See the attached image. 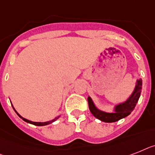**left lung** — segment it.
Listing matches in <instances>:
<instances>
[{
	"instance_id": "obj_1",
	"label": "left lung",
	"mask_w": 155,
	"mask_h": 155,
	"mask_svg": "<svg viewBox=\"0 0 155 155\" xmlns=\"http://www.w3.org/2000/svg\"><path fill=\"white\" fill-rule=\"evenodd\" d=\"M143 81L141 78L136 80L135 88L129 97L124 101L120 102L113 106L112 112H108L102 111L96 106L93 99L90 97H88V103H89V110L92 114L96 118L105 123H113L124 119L131 114V112L135 109L136 104L138 103L140 93L142 90Z\"/></svg>"
}]
</instances>
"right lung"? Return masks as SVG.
Masks as SVG:
<instances>
[{"label": "right lung", "mask_w": 155, "mask_h": 155, "mask_svg": "<svg viewBox=\"0 0 155 155\" xmlns=\"http://www.w3.org/2000/svg\"><path fill=\"white\" fill-rule=\"evenodd\" d=\"M11 104H12V103H11ZM12 108H13L14 111H15V112H16V114H17L18 116H20V118L22 119L23 120L25 121V122H27V123H28V124H31L35 125V126H45V125L51 124H52V123H53V122H54V121L57 120L58 119V118H59V117H60V115H59V116H57V117H55V118L54 119V120H50V121H47V122H34V121H31V120H27V119L24 118V117H23V116H20V115L19 114V113H18L17 112H16V110L15 109V108H14L13 105H12Z\"/></svg>", "instance_id": "1"}]
</instances>
